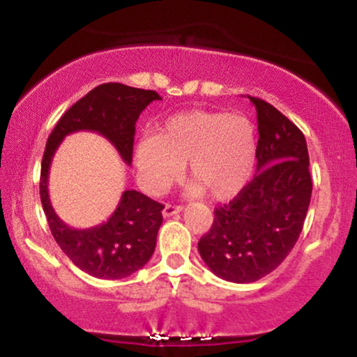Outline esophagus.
Returning a JSON list of instances; mask_svg holds the SVG:
<instances>
[{"mask_svg":"<svg viewBox=\"0 0 357 357\" xmlns=\"http://www.w3.org/2000/svg\"><path fill=\"white\" fill-rule=\"evenodd\" d=\"M183 211V206H176V204H166L165 210H162V216L165 218H169V216L179 215Z\"/></svg>","mask_w":357,"mask_h":357,"instance_id":"1","label":"esophagus"}]
</instances>
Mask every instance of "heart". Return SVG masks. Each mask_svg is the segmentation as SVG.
Instances as JSON below:
<instances>
[{"label":"heart","mask_w":357,"mask_h":357,"mask_svg":"<svg viewBox=\"0 0 357 357\" xmlns=\"http://www.w3.org/2000/svg\"><path fill=\"white\" fill-rule=\"evenodd\" d=\"M186 162L192 178L188 195L233 199L255 173V126L243 114L184 110L167 117L155 136L142 137L134 149L139 183L153 196L169 191Z\"/></svg>","instance_id":"heart-1"}]
</instances>
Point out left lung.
<instances>
[{
  "instance_id": "left-lung-1",
  "label": "left lung",
  "mask_w": 357,
  "mask_h": 357,
  "mask_svg": "<svg viewBox=\"0 0 357 357\" xmlns=\"http://www.w3.org/2000/svg\"><path fill=\"white\" fill-rule=\"evenodd\" d=\"M257 109V174L230 203L215 210L198 252L216 277L252 284L273 272L297 243L304 227L312 179L301 129L268 102Z\"/></svg>"
}]
</instances>
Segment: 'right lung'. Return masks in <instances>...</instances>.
Returning <instances> with one entry per match:
<instances>
[{"label": "right lung", "instance_id": "right-lung-1", "mask_svg": "<svg viewBox=\"0 0 357 357\" xmlns=\"http://www.w3.org/2000/svg\"><path fill=\"white\" fill-rule=\"evenodd\" d=\"M153 100H161L154 90L102 84L61 116L47 141L40 176L43 211L59 247L77 267L92 277L114 280L132 275L144 267L154 253L165 206L136 190H126L107 221L85 230L68 227L53 210L48 196L52 159L68 134L93 130L112 142L122 161L130 165L136 121Z\"/></svg>", "mask_w": 357, "mask_h": 357}]
</instances>
